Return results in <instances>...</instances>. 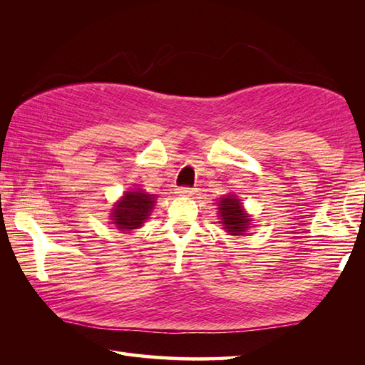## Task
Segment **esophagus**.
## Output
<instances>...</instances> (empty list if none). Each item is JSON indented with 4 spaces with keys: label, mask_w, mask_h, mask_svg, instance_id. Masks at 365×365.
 <instances>
[{
    "label": "esophagus",
    "mask_w": 365,
    "mask_h": 365,
    "mask_svg": "<svg viewBox=\"0 0 365 365\" xmlns=\"http://www.w3.org/2000/svg\"><path fill=\"white\" fill-rule=\"evenodd\" d=\"M175 195L177 196H192L195 195V190L188 188V187H180V188H175Z\"/></svg>",
    "instance_id": "esophagus-1"
}]
</instances>
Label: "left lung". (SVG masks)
Returning <instances> with one entry per match:
<instances>
[{"instance_id": "8db88e82", "label": "left lung", "mask_w": 365, "mask_h": 365, "mask_svg": "<svg viewBox=\"0 0 365 365\" xmlns=\"http://www.w3.org/2000/svg\"><path fill=\"white\" fill-rule=\"evenodd\" d=\"M218 210L221 218L220 222L229 235H245L247 227L251 226L250 215L246 213L242 199H238L237 195H226L221 197Z\"/></svg>"}]
</instances>
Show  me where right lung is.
Wrapping results in <instances>:
<instances>
[{"instance_id":"add662e5","label":"right lung","mask_w":365,"mask_h":365,"mask_svg":"<svg viewBox=\"0 0 365 365\" xmlns=\"http://www.w3.org/2000/svg\"><path fill=\"white\" fill-rule=\"evenodd\" d=\"M155 197L157 196L147 195L143 190L125 191L111 210L113 224L119 230L125 232L139 229L150 216Z\"/></svg>"}]
</instances>
